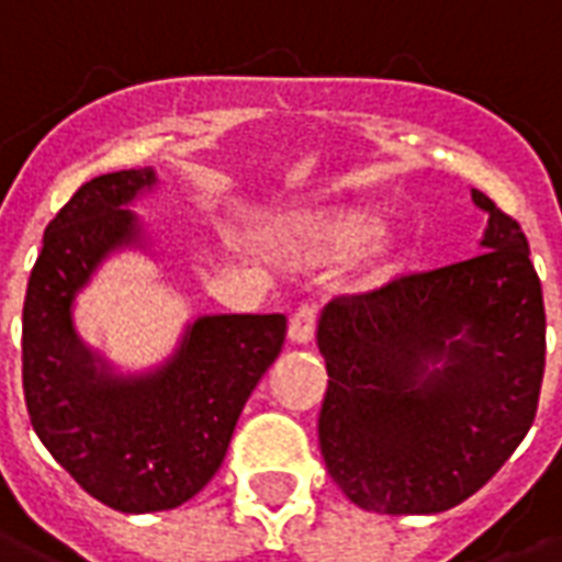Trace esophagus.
<instances>
[{
	"label": "esophagus",
	"mask_w": 562,
	"mask_h": 562,
	"mask_svg": "<svg viewBox=\"0 0 562 562\" xmlns=\"http://www.w3.org/2000/svg\"><path fill=\"white\" fill-rule=\"evenodd\" d=\"M315 324H318V310L310 306V303H303L300 310H294L289 321V338L294 345H310L312 338H315Z\"/></svg>",
	"instance_id": "obj_1"
}]
</instances>
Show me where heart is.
<instances>
[{
	"mask_svg": "<svg viewBox=\"0 0 562 562\" xmlns=\"http://www.w3.org/2000/svg\"><path fill=\"white\" fill-rule=\"evenodd\" d=\"M368 226L362 221H345V224H321L312 229H300V226H285L277 233V244L282 250H289L297 259H327L336 252L350 250L353 244L362 241Z\"/></svg>",
	"mask_w": 562,
	"mask_h": 562,
	"instance_id": "heart-1",
	"label": "heart"
}]
</instances>
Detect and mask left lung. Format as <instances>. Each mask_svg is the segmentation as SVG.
I'll return each mask as SVG.
<instances>
[{
  "label": "left lung",
  "mask_w": 562,
  "mask_h": 562,
  "mask_svg": "<svg viewBox=\"0 0 562 562\" xmlns=\"http://www.w3.org/2000/svg\"><path fill=\"white\" fill-rule=\"evenodd\" d=\"M471 200L486 214L477 256L321 312V453L362 509L457 507L537 415L546 306L528 238L483 191L471 188Z\"/></svg>",
  "instance_id": "obj_1"
}]
</instances>
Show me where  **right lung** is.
I'll use <instances>...</instances> for the list:
<instances>
[{"label":"right lung","mask_w":562,"mask_h":562,"mask_svg":"<svg viewBox=\"0 0 562 562\" xmlns=\"http://www.w3.org/2000/svg\"><path fill=\"white\" fill-rule=\"evenodd\" d=\"M153 167L102 173L55 214L23 306V389L37 439L81 490L120 513L186 504L221 469L235 422L280 357L285 315H200L177 348L123 371L76 329L79 294L120 252H161L132 205Z\"/></svg>","instance_id":"obj_1"}]
</instances>
